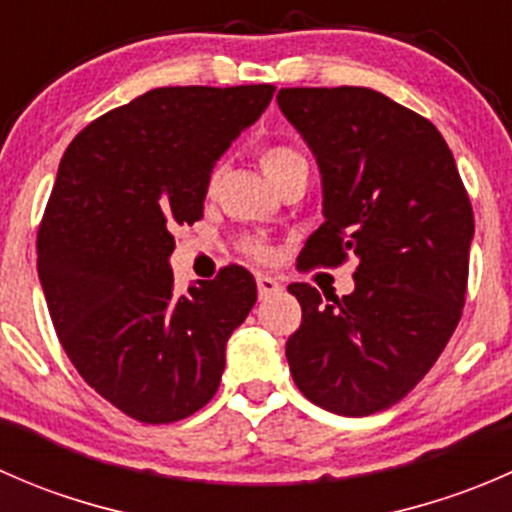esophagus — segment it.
Segmentation results:
<instances>
[{"label":"esophagus","mask_w":512,"mask_h":512,"mask_svg":"<svg viewBox=\"0 0 512 512\" xmlns=\"http://www.w3.org/2000/svg\"><path fill=\"white\" fill-rule=\"evenodd\" d=\"M282 289L280 282L270 275H257V292H260V299L270 297V294H277Z\"/></svg>","instance_id":"34e87169"}]
</instances>
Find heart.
Returning <instances> with one entry per match:
<instances>
[{"label": "heart", "instance_id": "heart-1", "mask_svg": "<svg viewBox=\"0 0 512 512\" xmlns=\"http://www.w3.org/2000/svg\"><path fill=\"white\" fill-rule=\"evenodd\" d=\"M299 160L304 158L299 156L297 151H292V148L275 146V148H267V151L262 153V168H265L267 178H275L277 173H282V170L289 168L292 163H299ZM250 250L255 252V255H265V247L257 245V242H252Z\"/></svg>", "mask_w": 512, "mask_h": 512}]
</instances>
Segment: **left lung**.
<instances>
[{
  "label": "left lung",
  "instance_id": "1",
  "mask_svg": "<svg viewBox=\"0 0 512 512\" xmlns=\"http://www.w3.org/2000/svg\"><path fill=\"white\" fill-rule=\"evenodd\" d=\"M277 103L322 175L324 223L304 242V267L359 260L342 299L289 285L302 304L289 371L312 404L371 416L428 374L461 319L471 200L438 128L389 96L280 89Z\"/></svg>",
  "mask_w": 512,
  "mask_h": 512
}]
</instances>
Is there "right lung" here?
Wrapping results in <instances>:
<instances>
[{"mask_svg": "<svg viewBox=\"0 0 512 512\" xmlns=\"http://www.w3.org/2000/svg\"><path fill=\"white\" fill-rule=\"evenodd\" d=\"M275 86H165L103 113L66 148L36 240L59 342L123 414L170 423L215 396L257 285L245 267L175 292V225L203 218L210 173Z\"/></svg>", "mask_w": 512, "mask_h": 512, "instance_id": "obj_1", "label": "right lung"}]
</instances>
